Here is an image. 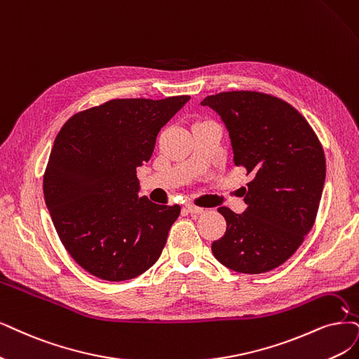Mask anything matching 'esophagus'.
Listing matches in <instances>:
<instances>
[{"label":"esophagus","mask_w":359,"mask_h":359,"mask_svg":"<svg viewBox=\"0 0 359 359\" xmlns=\"http://www.w3.org/2000/svg\"><path fill=\"white\" fill-rule=\"evenodd\" d=\"M184 207H187V210L189 211V213H192V215H201V213H204V208L203 207H198V205H195L192 203H187V204H184Z\"/></svg>","instance_id":"obj_1"}]
</instances>
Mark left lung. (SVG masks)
I'll use <instances>...</instances> for the list:
<instances>
[{"label":"left lung","instance_id":"1","mask_svg":"<svg viewBox=\"0 0 359 359\" xmlns=\"http://www.w3.org/2000/svg\"><path fill=\"white\" fill-rule=\"evenodd\" d=\"M201 104L220 115L235 165L251 176L243 215L217 208L226 232L211 251L235 272H269L296 253L315 224L325 182L323 144L306 118L266 93L223 91Z\"/></svg>","mask_w":359,"mask_h":359}]
</instances>
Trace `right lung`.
<instances>
[{
    "label": "right lung",
    "instance_id": "obj_1",
    "mask_svg": "<svg viewBox=\"0 0 359 359\" xmlns=\"http://www.w3.org/2000/svg\"><path fill=\"white\" fill-rule=\"evenodd\" d=\"M189 99H112L72 115L57 133L44 200L63 247L88 273L126 281L161 256L180 205L139 198L136 168Z\"/></svg>",
    "mask_w": 359,
    "mask_h": 359
}]
</instances>
